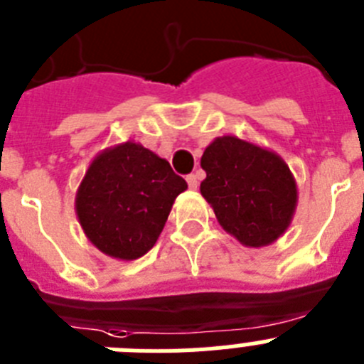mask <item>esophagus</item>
<instances>
[{
    "label": "esophagus",
    "mask_w": 364,
    "mask_h": 364,
    "mask_svg": "<svg viewBox=\"0 0 364 364\" xmlns=\"http://www.w3.org/2000/svg\"><path fill=\"white\" fill-rule=\"evenodd\" d=\"M188 186H189V189H197L198 188V178H197V175H188Z\"/></svg>",
    "instance_id": "esophagus-1"
}]
</instances>
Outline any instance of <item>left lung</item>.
I'll list each match as a JSON object with an SVG mask.
<instances>
[{"label":"left lung","instance_id":"left-lung-1","mask_svg":"<svg viewBox=\"0 0 364 364\" xmlns=\"http://www.w3.org/2000/svg\"><path fill=\"white\" fill-rule=\"evenodd\" d=\"M200 193L222 230L246 247L273 244L290 228L299 191L275 151L224 134L205 147Z\"/></svg>","mask_w":364,"mask_h":364}]
</instances>
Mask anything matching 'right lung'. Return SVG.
Wrapping results in <instances>:
<instances>
[{
	"label": "right lung",
	"mask_w": 364,
	"mask_h": 364,
	"mask_svg": "<svg viewBox=\"0 0 364 364\" xmlns=\"http://www.w3.org/2000/svg\"><path fill=\"white\" fill-rule=\"evenodd\" d=\"M188 189L169 162L127 140L98 153L76 191L74 210L89 242L118 260L156 244L175 198Z\"/></svg>",
	"instance_id": "right-lung-1"
}]
</instances>
